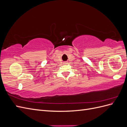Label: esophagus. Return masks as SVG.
Instances as JSON below:
<instances>
[{"instance_id": "1", "label": "esophagus", "mask_w": 127, "mask_h": 127, "mask_svg": "<svg viewBox=\"0 0 127 127\" xmlns=\"http://www.w3.org/2000/svg\"><path fill=\"white\" fill-rule=\"evenodd\" d=\"M64 64H68V63L66 62H66H64Z\"/></svg>"}]
</instances>
